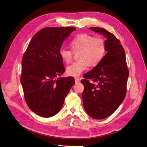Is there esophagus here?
Wrapping results in <instances>:
<instances>
[{"mask_svg": "<svg viewBox=\"0 0 147 147\" xmlns=\"http://www.w3.org/2000/svg\"><path fill=\"white\" fill-rule=\"evenodd\" d=\"M74 79H75V83H79L80 82V80H79V78H75Z\"/></svg>", "mask_w": 147, "mask_h": 147, "instance_id": "1", "label": "esophagus"}]
</instances>
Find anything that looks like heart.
<instances>
[{
  "label": "heart",
  "mask_w": 147,
  "mask_h": 147,
  "mask_svg": "<svg viewBox=\"0 0 147 147\" xmlns=\"http://www.w3.org/2000/svg\"><path fill=\"white\" fill-rule=\"evenodd\" d=\"M74 53H78L79 61L68 65L66 69L67 75L73 77L79 76L89 64L95 66L103 59L106 52V44L101 38L83 33L74 37L70 42ZM73 52L65 48H61L59 53L61 58L65 63H70Z\"/></svg>",
  "instance_id": "obj_1"
}]
</instances>
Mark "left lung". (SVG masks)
Wrapping results in <instances>:
<instances>
[{"instance_id": "8db88e82", "label": "left lung", "mask_w": 147, "mask_h": 147, "mask_svg": "<svg viewBox=\"0 0 147 147\" xmlns=\"http://www.w3.org/2000/svg\"><path fill=\"white\" fill-rule=\"evenodd\" d=\"M90 30L107 38V53L93 69L83 76L82 99L88 115L101 120L109 117L124 100L129 70L125 51L120 40L104 28L90 27ZM89 80L96 83H90Z\"/></svg>"}]
</instances>
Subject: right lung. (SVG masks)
Segmentation results:
<instances>
[{"mask_svg": "<svg viewBox=\"0 0 147 147\" xmlns=\"http://www.w3.org/2000/svg\"><path fill=\"white\" fill-rule=\"evenodd\" d=\"M74 27H46L32 38L22 58L21 83L29 109L43 117L57 114L75 83L65 71L59 49Z\"/></svg>", "mask_w": 147, "mask_h": 147, "instance_id": "obj_1", "label": "right lung"}]
</instances>
